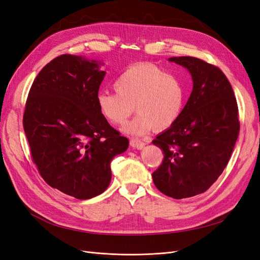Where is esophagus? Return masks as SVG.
Masks as SVG:
<instances>
[{
    "label": "esophagus",
    "instance_id": "obj_1",
    "mask_svg": "<svg viewBox=\"0 0 260 260\" xmlns=\"http://www.w3.org/2000/svg\"><path fill=\"white\" fill-rule=\"evenodd\" d=\"M130 145L135 148L138 149H142L145 146V143L142 142V141L139 140V139H131L130 140Z\"/></svg>",
    "mask_w": 260,
    "mask_h": 260
}]
</instances>
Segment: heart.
I'll return each mask as SVG.
<instances>
[{"label":"heart","mask_w":260,"mask_h":260,"mask_svg":"<svg viewBox=\"0 0 260 260\" xmlns=\"http://www.w3.org/2000/svg\"><path fill=\"white\" fill-rule=\"evenodd\" d=\"M114 89L116 93L98 94V109L108 122L122 124L133 106L137 115L122 128L131 136H144L153 127L158 130L171 127L185 103L182 79L147 62L124 69L115 80Z\"/></svg>","instance_id":"1"}]
</instances>
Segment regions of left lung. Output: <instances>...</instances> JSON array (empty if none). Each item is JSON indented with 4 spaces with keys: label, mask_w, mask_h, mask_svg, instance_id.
I'll return each mask as SVG.
<instances>
[{
    "label": "left lung",
    "mask_w": 260,
    "mask_h": 260,
    "mask_svg": "<svg viewBox=\"0 0 260 260\" xmlns=\"http://www.w3.org/2000/svg\"><path fill=\"white\" fill-rule=\"evenodd\" d=\"M168 60L188 70L193 90L179 119L153 141L164 160L152 177L162 194L181 200L207 191L222 174L239 137V109L218 67L191 56Z\"/></svg>",
    "instance_id": "left-lung-1"
}]
</instances>
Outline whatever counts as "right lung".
Segmentation results:
<instances>
[{"instance_id": "1", "label": "right lung", "mask_w": 260, "mask_h": 260, "mask_svg": "<svg viewBox=\"0 0 260 260\" xmlns=\"http://www.w3.org/2000/svg\"><path fill=\"white\" fill-rule=\"evenodd\" d=\"M103 62L64 54L45 65L28 94L23 130L32 160L50 186L89 200L112 180L111 161L129 146L100 114Z\"/></svg>"}]
</instances>
